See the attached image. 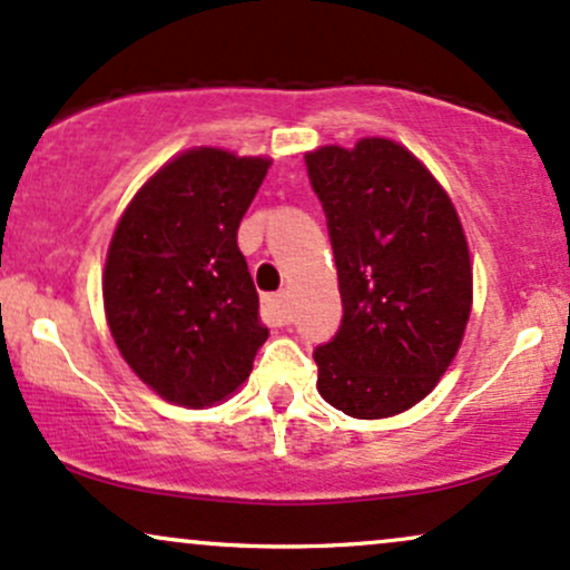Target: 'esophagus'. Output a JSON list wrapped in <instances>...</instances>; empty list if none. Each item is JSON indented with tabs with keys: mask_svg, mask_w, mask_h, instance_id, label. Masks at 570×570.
<instances>
[{
	"mask_svg": "<svg viewBox=\"0 0 570 570\" xmlns=\"http://www.w3.org/2000/svg\"><path fill=\"white\" fill-rule=\"evenodd\" d=\"M264 317L272 325H285L287 323V293H272L264 298Z\"/></svg>",
	"mask_w": 570,
	"mask_h": 570,
	"instance_id": "esophagus-1",
	"label": "esophagus"
}]
</instances>
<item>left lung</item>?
<instances>
[{"mask_svg": "<svg viewBox=\"0 0 570 570\" xmlns=\"http://www.w3.org/2000/svg\"><path fill=\"white\" fill-rule=\"evenodd\" d=\"M304 158L344 306L334 342L315 350L317 390L350 417H395L439 385L465 336L474 274L463 223L395 139L323 145Z\"/></svg>", "mask_w": 570, "mask_h": 570, "instance_id": "1", "label": "left lung"}]
</instances>
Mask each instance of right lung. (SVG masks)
Returning <instances> with one entry per match:
<instances>
[{
  "label": "right lung",
  "mask_w": 570,
  "mask_h": 570,
  "mask_svg": "<svg viewBox=\"0 0 570 570\" xmlns=\"http://www.w3.org/2000/svg\"><path fill=\"white\" fill-rule=\"evenodd\" d=\"M272 158L190 147L118 217L101 296L115 347L156 395L204 409L250 376L268 338L236 232Z\"/></svg>",
  "instance_id": "right-lung-1"
}]
</instances>
